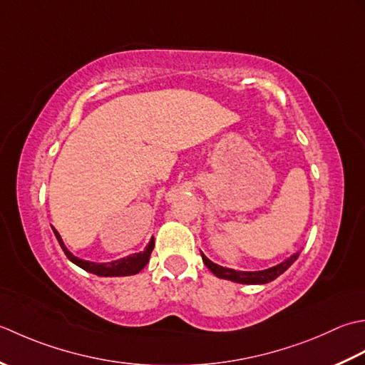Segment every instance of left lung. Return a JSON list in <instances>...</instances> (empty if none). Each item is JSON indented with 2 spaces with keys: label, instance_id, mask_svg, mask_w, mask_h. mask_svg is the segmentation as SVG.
Wrapping results in <instances>:
<instances>
[{
  "label": "left lung",
  "instance_id": "1",
  "mask_svg": "<svg viewBox=\"0 0 365 365\" xmlns=\"http://www.w3.org/2000/svg\"><path fill=\"white\" fill-rule=\"evenodd\" d=\"M297 257H299V252L289 257L288 259H285V262H282L272 267H267V269H263V271H236V269H230V267H225V266L215 264L205 254H202L203 263L207 266V269H210L215 277L232 280V282H236V284H245V285L269 284V282H272L274 279L282 276V274H284L288 267L296 262Z\"/></svg>",
  "mask_w": 365,
  "mask_h": 365
}]
</instances>
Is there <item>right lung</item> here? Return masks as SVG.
Masks as SVG:
<instances>
[{
  "mask_svg": "<svg viewBox=\"0 0 365 365\" xmlns=\"http://www.w3.org/2000/svg\"><path fill=\"white\" fill-rule=\"evenodd\" d=\"M53 233L56 236L59 245H61V249L64 250L66 257H68L73 264H77L78 267H81V269H85L86 272L96 274V276H99V277H124V276H133V274H138L148 264V262H150L151 252L154 249V237H151V241L148 242L143 252H137V254L115 259V262L94 263V262H88V259H81V258L73 255L72 252H69L68 247H66L61 235H59L55 228H53Z\"/></svg>",
  "mask_w": 365,
  "mask_h": 365,
  "instance_id": "obj_1",
  "label": "right lung"
}]
</instances>
